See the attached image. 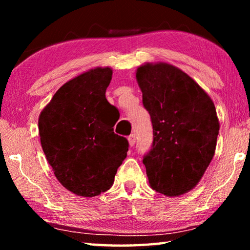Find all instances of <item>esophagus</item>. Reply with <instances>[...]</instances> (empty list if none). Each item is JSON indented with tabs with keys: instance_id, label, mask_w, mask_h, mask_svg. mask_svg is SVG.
Returning <instances> with one entry per match:
<instances>
[{
	"instance_id": "obj_1",
	"label": "esophagus",
	"mask_w": 250,
	"mask_h": 250,
	"mask_svg": "<svg viewBox=\"0 0 250 250\" xmlns=\"http://www.w3.org/2000/svg\"><path fill=\"white\" fill-rule=\"evenodd\" d=\"M128 141H129V146H134V143H135V137H134V134L129 135V137H128Z\"/></svg>"
}]
</instances>
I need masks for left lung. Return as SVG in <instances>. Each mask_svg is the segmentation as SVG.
Returning a JSON list of instances; mask_svg holds the SVG:
<instances>
[{
    "mask_svg": "<svg viewBox=\"0 0 250 250\" xmlns=\"http://www.w3.org/2000/svg\"><path fill=\"white\" fill-rule=\"evenodd\" d=\"M135 78L153 125V145L143 158L149 184L174 197L193 189L215 154L219 121L213 100L177 67L146 62Z\"/></svg>",
    "mask_w": 250,
    "mask_h": 250,
    "instance_id": "1",
    "label": "left lung"
}]
</instances>
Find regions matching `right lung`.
Masks as SVG:
<instances>
[{
	"label": "right lung",
	"instance_id": "right-lung-1",
	"mask_svg": "<svg viewBox=\"0 0 250 250\" xmlns=\"http://www.w3.org/2000/svg\"><path fill=\"white\" fill-rule=\"evenodd\" d=\"M110 67H97L62 84L39 118L41 145L66 189L92 197L111 188L129 143L113 132L115 107L105 99Z\"/></svg>",
	"mask_w": 250,
	"mask_h": 250
}]
</instances>
